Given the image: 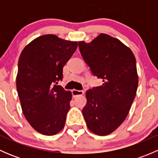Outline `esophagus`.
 <instances>
[{"label":"esophagus","mask_w":158,"mask_h":158,"mask_svg":"<svg viewBox=\"0 0 158 158\" xmlns=\"http://www.w3.org/2000/svg\"><path fill=\"white\" fill-rule=\"evenodd\" d=\"M84 94L83 91H80V90H76V89H73L72 90V95L73 96L76 97V96H79V95H82Z\"/></svg>","instance_id":"34e87169"}]
</instances>
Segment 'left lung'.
Masks as SVG:
<instances>
[{
	"label": "left lung",
	"instance_id": "obj_1",
	"mask_svg": "<svg viewBox=\"0 0 158 158\" xmlns=\"http://www.w3.org/2000/svg\"><path fill=\"white\" fill-rule=\"evenodd\" d=\"M81 55L102 85L85 92L82 109L88 128L97 135L116 130L128 115L138 85L136 60L119 40L101 33L92 42H79Z\"/></svg>",
	"mask_w": 158,
	"mask_h": 158
}]
</instances>
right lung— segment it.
<instances>
[{
  "mask_svg": "<svg viewBox=\"0 0 158 158\" xmlns=\"http://www.w3.org/2000/svg\"><path fill=\"white\" fill-rule=\"evenodd\" d=\"M77 47V42L47 34L31 41L20 54L16 84L22 111L42 135H54L64 128L72 93L57 84Z\"/></svg>",
  "mask_w": 158,
  "mask_h": 158,
  "instance_id": "1",
  "label": "right lung"
}]
</instances>
